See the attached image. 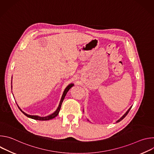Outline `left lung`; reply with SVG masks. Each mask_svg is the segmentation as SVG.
I'll list each match as a JSON object with an SVG mask.
<instances>
[{"instance_id":"1","label":"left lung","mask_w":154,"mask_h":154,"mask_svg":"<svg viewBox=\"0 0 154 154\" xmlns=\"http://www.w3.org/2000/svg\"><path fill=\"white\" fill-rule=\"evenodd\" d=\"M131 107L128 109V110L126 112V113H125V114H124V115H123V116H122V117H121L119 120H118V121H116V122H120L121 121H122V119H124V118L127 116V115L128 113V112H129V111H130V109H131Z\"/></svg>"}]
</instances>
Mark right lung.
Instances as JSON below:
<instances>
[{"label":"right lung","instance_id":"1","mask_svg":"<svg viewBox=\"0 0 154 154\" xmlns=\"http://www.w3.org/2000/svg\"><path fill=\"white\" fill-rule=\"evenodd\" d=\"M11 83H12V80H11ZM74 86V84L73 83H71L69 84V85H68V86L66 88L63 93V95H62V97H61V99L60 100V103H59V105H58V107L57 108V110L53 113L52 114L49 115V116H45V117H41V116H36V115H28L27 113H26L25 112H24L22 109L19 108V106L17 105L18 108H19L20 110L22 112V113H23L24 115H25L26 116H27L28 118H32V119H35V120H39V121H48V120H50V119H52L54 118H55L59 113V112L60 110V108H61V104L63 103V101L66 96V95L67 93L68 92V91L69 90V89L71 88V87H72ZM11 88H12V86H11Z\"/></svg>","mask_w":154,"mask_h":154}]
</instances>
